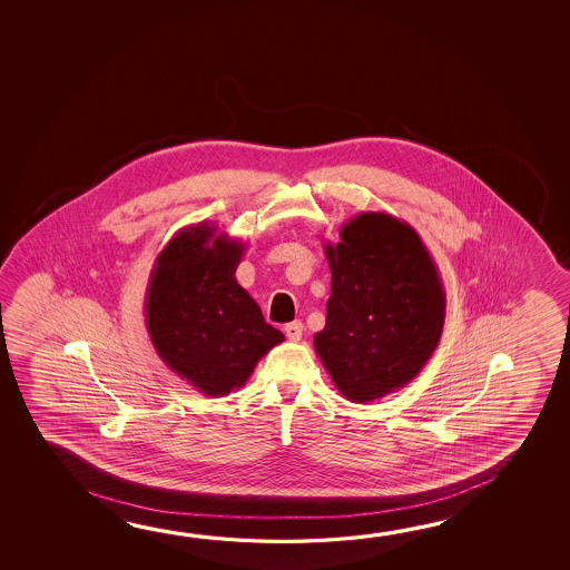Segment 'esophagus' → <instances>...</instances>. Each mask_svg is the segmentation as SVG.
Segmentation results:
<instances>
[{
  "mask_svg": "<svg viewBox=\"0 0 570 570\" xmlns=\"http://www.w3.org/2000/svg\"><path fill=\"white\" fill-rule=\"evenodd\" d=\"M284 334H286V337L292 340V342H298L302 334H304V326H302V322H292V324H286V327H284Z\"/></svg>",
  "mask_w": 570,
  "mask_h": 570,
  "instance_id": "esophagus-1",
  "label": "esophagus"
}]
</instances>
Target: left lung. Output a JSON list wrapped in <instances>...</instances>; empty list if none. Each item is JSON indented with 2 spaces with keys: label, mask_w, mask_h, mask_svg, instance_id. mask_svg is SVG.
<instances>
[{
  "label": "left lung",
  "mask_w": 570,
  "mask_h": 570,
  "mask_svg": "<svg viewBox=\"0 0 570 570\" xmlns=\"http://www.w3.org/2000/svg\"><path fill=\"white\" fill-rule=\"evenodd\" d=\"M324 248L332 294L314 347L345 400L374 402L405 387L435 352L445 289L420 234L395 216L360 213Z\"/></svg>",
  "instance_id": "obj_1"
}]
</instances>
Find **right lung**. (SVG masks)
I'll return each instance as SVG.
<instances>
[{
    "label": "right lung",
    "mask_w": 570,
    "mask_h": 570,
    "mask_svg": "<svg viewBox=\"0 0 570 570\" xmlns=\"http://www.w3.org/2000/svg\"><path fill=\"white\" fill-rule=\"evenodd\" d=\"M244 244L210 223L185 226L150 271L145 322L160 360L198 392L223 397L243 387L281 330L234 278Z\"/></svg>",
    "instance_id": "add662e5"
}]
</instances>
